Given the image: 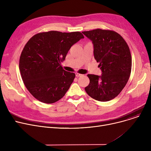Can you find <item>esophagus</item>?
<instances>
[{"label": "esophagus", "mask_w": 151, "mask_h": 151, "mask_svg": "<svg viewBox=\"0 0 151 151\" xmlns=\"http://www.w3.org/2000/svg\"><path fill=\"white\" fill-rule=\"evenodd\" d=\"M75 75H76V77H79V76H81L82 75H81V74H80V73H75Z\"/></svg>", "instance_id": "obj_1"}]
</instances>
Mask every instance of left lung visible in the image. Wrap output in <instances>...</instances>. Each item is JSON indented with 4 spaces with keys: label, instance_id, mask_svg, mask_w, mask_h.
Instances as JSON below:
<instances>
[{
    "label": "left lung",
    "instance_id": "left-lung-1",
    "mask_svg": "<svg viewBox=\"0 0 151 151\" xmlns=\"http://www.w3.org/2000/svg\"><path fill=\"white\" fill-rule=\"evenodd\" d=\"M92 41L94 58L99 62L101 75L88 74L89 84L84 88L92 99L107 101L117 97L127 83L132 56L124 39L113 30L94 29L82 32Z\"/></svg>",
    "mask_w": 151,
    "mask_h": 151
}]
</instances>
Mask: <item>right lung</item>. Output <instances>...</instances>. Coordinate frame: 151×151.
<instances>
[{"instance_id": "add662e5", "label": "right lung", "mask_w": 151, "mask_h": 151, "mask_svg": "<svg viewBox=\"0 0 151 151\" xmlns=\"http://www.w3.org/2000/svg\"><path fill=\"white\" fill-rule=\"evenodd\" d=\"M84 38L80 32L49 31L37 34L27 42L19 67L24 84L36 99L53 104L65 96L75 74L63 70L61 62L71 46Z\"/></svg>"}]
</instances>
